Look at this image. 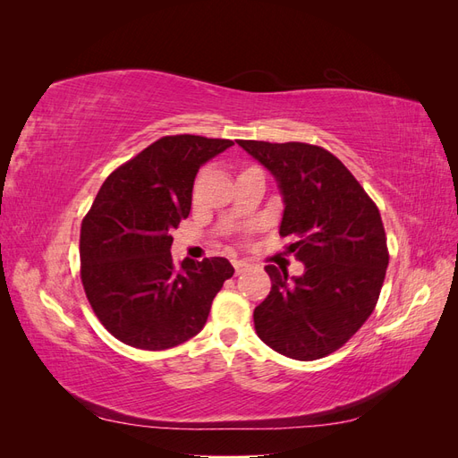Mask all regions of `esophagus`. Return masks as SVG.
<instances>
[{
  "mask_svg": "<svg viewBox=\"0 0 458 458\" xmlns=\"http://www.w3.org/2000/svg\"><path fill=\"white\" fill-rule=\"evenodd\" d=\"M233 267H234V273L241 275L248 267V263L244 259H233Z\"/></svg>",
  "mask_w": 458,
  "mask_h": 458,
  "instance_id": "1",
  "label": "esophagus"
}]
</instances>
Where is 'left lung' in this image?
Wrapping results in <instances>:
<instances>
[{
    "instance_id": "1",
    "label": "left lung",
    "mask_w": 458,
    "mask_h": 458,
    "mask_svg": "<svg viewBox=\"0 0 458 458\" xmlns=\"http://www.w3.org/2000/svg\"><path fill=\"white\" fill-rule=\"evenodd\" d=\"M279 187V233L300 276L267 266L271 293L254 327L271 350L298 361L321 359L348 342L377 306L387 267L382 217L352 172L308 143L237 141Z\"/></svg>"
}]
</instances>
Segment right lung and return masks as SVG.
<instances>
[{
    "label": "right lung",
    "instance_id": "add662e5",
    "mask_svg": "<svg viewBox=\"0 0 458 458\" xmlns=\"http://www.w3.org/2000/svg\"><path fill=\"white\" fill-rule=\"evenodd\" d=\"M229 140L168 135L106 177L81 224V283L103 327L131 348L158 352L204 328L234 269L225 258L172 259V229L191 212L200 165Z\"/></svg>",
    "mask_w": 458,
    "mask_h": 458
}]
</instances>
